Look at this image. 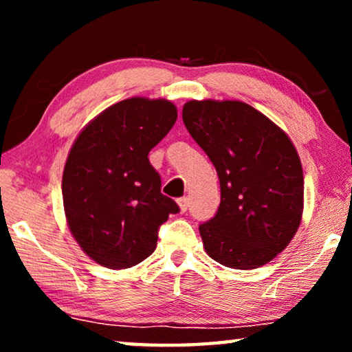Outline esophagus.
<instances>
[{
	"mask_svg": "<svg viewBox=\"0 0 352 352\" xmlns=\"http://www.w3.org/2000/svg\"><path fill=\"white\" fill-rule=\"evenodd\" d=\"M177 204H178V206H180V211L182 212H186L188 211V208H189V199L188 197L178 199Z\"/></svg>",
	"mask_w": 352,
	"mask_h": 352,
	"instance_id": "1",
	"label": "esophagus"
}]
</instances>
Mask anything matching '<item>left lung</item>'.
Returning a JSON list of instances; mask_svg holds the SVG:
<instances>
[{"instance_id": "1", "label": "left lung", "mask_w": 352, "mask_h": 352, "mask_svg": "<svg viewBox=\"0 0 352 352\" xmlns=\"http://www.w3.org/2000/svg\"><path fill=\"white\" fill-rule=\"evenodd\" d=\"M183 122L220 182L216 216L199 226L208 256L237 270L270 262L301 223L305 178L295 146L241 100H189Z\"/></svg>"}]
</instances>
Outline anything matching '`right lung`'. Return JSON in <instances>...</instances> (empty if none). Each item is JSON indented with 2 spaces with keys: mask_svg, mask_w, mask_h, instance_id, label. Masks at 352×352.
Returning <instances> with one entry per match:
<instances>
[{
  "mask_svg": "<svg viewBox=\"0 0 352 352\" xmlns=\"http://www.w3.org/2000/svg\"><path fill=\"white\" fill-rule=\"evenodd\" d=\"M175 121L170 100L130 98L94 118L71 147L62 178L68 226L107 269L148 258L160 226L180 211L162 194V178L147 158Z\"/></svg>",
  "mask_w": 352,
  "mask_h": 352,
  "instance_id": "obj_1",
  "label": "right lung"
}]
</instances>
